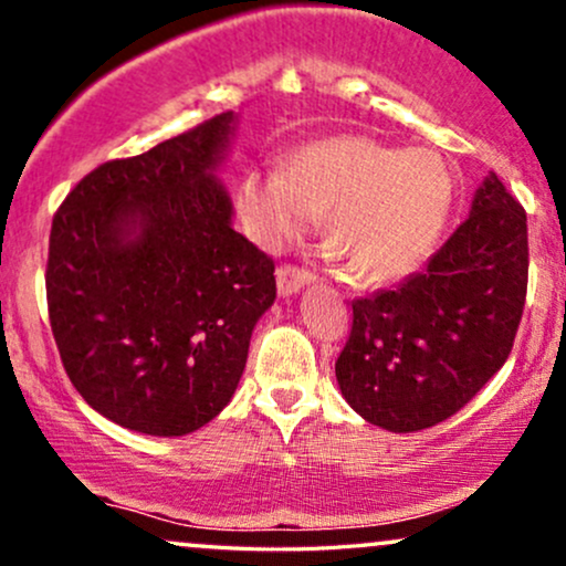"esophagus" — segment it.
<instances>
[{
  "label": "esophagus",
  "instance_id": "obj_1",
  "mask_svg": "<svg viewBox=\"0 0 566 566\" xmlns=\"http://www.w3.org/2000/svg\"><path fill=\"white\" fill-rule=\"evenodd\" d=\"M314 274H311L308 269H297V265H279L276 269V287H279V295L282 297H290L295 295V292H301L303 287H308L311 282H314Z\"/></svg>",
  "mask_w": 566,
  "mask_h": 566
}]
</instances>
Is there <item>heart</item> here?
Masks as SVG:
<instances>
[{
  "instance_id": "1",
  "label": "heart",
  "mask_w": 566,
  "mask_h": 566,
  "mask_svg": "<svg viewBox=\"0 0 566 566\" xmlns=\"http://www.w3.org/2000/svg\"><path fill=\"white\" fill-rule=\"evenodd\" d=\"M239 210L263 244L292 242L327 216V247L361 284H386L418 269L452 201L444 159L426 148L382 146L359 135L316 140L284 172H247Z\"/></svg>"
}]
</instances>
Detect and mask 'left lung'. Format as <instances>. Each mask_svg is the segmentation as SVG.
Listing matches in <instances>:
<instances>
[{
  "mask_svg": "<svg viewBox=\"0 0 566 566\" xmlns=\"http://www.w3.org/2000/svg\"><path fill=\"white\" fill-rule=\"evenodd\" d=\"M527 271V212L490 172L423 271L350 303L354 327L335 361L343 399L394 433L463 409L509 359Z\"/></svg>",
  "mask_w": 566,
  "mask_h": 566,
  "instance_id": "1",
  "label": "left lung"
}]
</instances>
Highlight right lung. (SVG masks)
I'll list each match as a JSON object with an SVG mask.
<instances>
[{
    "label": "right lung",
    "mask_w": 566,
    "mask_h": 566,
    "mask_svg": "<svg viewBox=\"0 0 566 566\" xmlns=\"http://www.w3.org/2000/svg\"><path fill=\"white\" fill-rule=\"evenodd\" d=\"M233 112L84 175L53 218L48 308L61 361L103 418L186 437L231 401L274 261L233 231L216 170Z\"/></svg>",
    "instance_id": "obj_1"
}]
</instances>
